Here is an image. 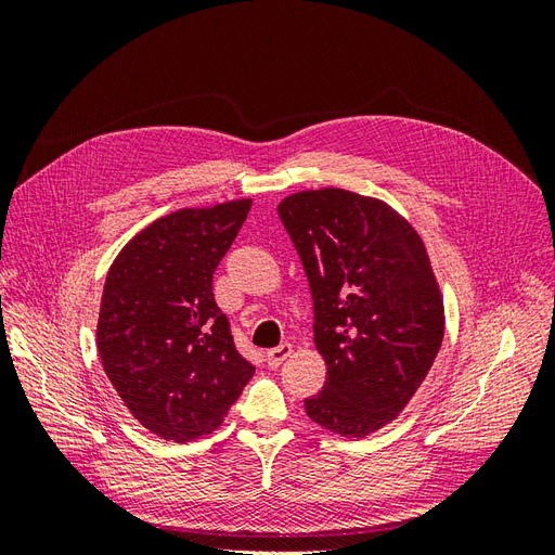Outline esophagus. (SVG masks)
I'll return each mask as SVG.
<instances>
[{
	"mask_svg": "<svg viewBox=\"0 0 555 555\" xmlns=\"http://www.w3.org/2000/svg\"><path fill=\"white\" fill-rule=\"evenodd\" d=\"M292 351H294V347L289 343H282L280 347L266 351V363L271 365V367H278L280 363H284V361L292 357Z\"/></svg>",
	"mask_w": 555,
	"mask_h": 555,
	"instance_id": "obj_1",
	"label": "esophagus"
}]
</instances>
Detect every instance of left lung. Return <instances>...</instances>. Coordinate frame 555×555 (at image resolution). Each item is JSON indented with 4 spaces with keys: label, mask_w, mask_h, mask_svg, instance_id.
<instances>
[{
    "label": "left lung",
    "mask_w": 555,
    "mask_h": 555,
    "mask_svg": "<svg viewBox=\"0 0 555 555\" xmlns=\"http://www.w3.org/2000/svg\"><path fill=\"white\" fill-rule=\"evenodd\" d=\"M310 284L322 391L314 424L365 438L391 424L426 379L444 338V300L416 229L382 198L340 188L280 201Z\"/></svg>",
    "instance_id": "1"
}]
</instances>
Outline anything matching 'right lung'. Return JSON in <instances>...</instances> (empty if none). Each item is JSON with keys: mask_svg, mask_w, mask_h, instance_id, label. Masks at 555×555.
<instances>
[{"mask_svg": "<svg viewBox=\"0 0 555 555\" xmlns=\"http://www.w3.org/2000/svg\"><path fill=\"white\" fill-rule=\"evenodd\" d=\"M251 198L182 208L141 229L108 268L96 322L104 371L137 422L162 440L220 428L255 375L212 296V273Z\"/></svg>", "mask_w": 555, "mask_h": 555, "instance_id": "obj_1", "label": "right lung"}]
</instances>
